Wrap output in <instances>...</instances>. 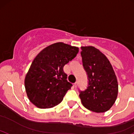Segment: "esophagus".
<instances>
[{
	"label": "esophagus",
	"mask_w": 134,
	"mask_h": 134,
	"mask_svg": "<svg viewBox=\"0 0 134 134\" xmlns=\"http://www.w3.org/2000/svg\"><path fill=\"white\" fill-rule=\"evenodd\" d=\"M74 87H75V88H76L77 87H78V82H75L74 83Z\"/></svg>",
	"instance_id": "esophagus-1"
}]
</instances>
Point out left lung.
<instances>
[{"label": "left lung", "instance_id": "obj_1", "mask_svg": "<svg viewBox=\"0 0 134 134\" xmlns=\"http://www.w3.org/2000/svg\"><path fill=\"white\" fill-rule=\"evenodd\" d=\"M84 69L88 76L87 89L80 91L83 105L92 112L108 110L114 104L118 83L111 63L105 54L92 46L81 47Z\"/></svg>", "mask_w": 134, "mask_h": 134}]
</instances>
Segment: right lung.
I'll return each mask as SVG.
<instances>
[{"instance_id":"obj_1","label":"right lung","mask_w":134,"mask_h":134,"mask_svg":"<svg viewBox=\"0 0 134 134\" xmlns=\"http://www.w3.org/2000/svg\"><path fill=\"white\" fill-rule=\"evenodd\" d=\"M78 47L63 42L47 46L35 57L25 78L29 101L40 108H49L62 102L72 86L63 67L78 54Z\"/></svg>"}]
</instances>
